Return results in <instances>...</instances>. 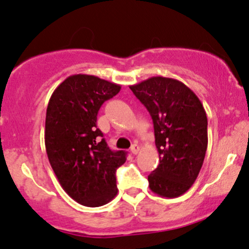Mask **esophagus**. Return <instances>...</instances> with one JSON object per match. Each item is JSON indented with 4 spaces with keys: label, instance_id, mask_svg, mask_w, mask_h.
<instances>
[{
    "label": "esophagus",
    "instance_id": "34e87169",
    "mask_svg": "<svg viewBox=\"0 0 249 249\" xmlns=\"http://www.w3.org/2000/svg\"><path fill=\"white\" fill-rule=\"evenodd\" d=\"M131 153L133 154V155L139 153V146H138V144H133V146L131 147Z\"/></svg>",
    "mask_w": 249,
    "mask_h": 249
}]
</instances>
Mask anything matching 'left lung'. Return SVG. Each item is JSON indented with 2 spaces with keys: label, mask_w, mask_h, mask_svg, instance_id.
Wrapping results in <instances>:
<instances>
[{
  "label": "left lung",
  "mask_w": 249,
  "mask_h": 249,
  "mask_svg": "<svg viewBox=\"0 0 249 249\" xmlns=\"http://www.w3.org/2000/svg\"><path fill=\"white\" fill-rule=\"evenodd\" d=\"M130 88L154 123L160 164L148 176L149 188L163 197L180 196L199 176L208 146L202 103L184 83L161 75Z\"/></svg>",
  "instance_id": "1"
}]
</instances>
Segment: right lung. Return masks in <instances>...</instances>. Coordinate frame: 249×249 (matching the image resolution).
I'll use <instances>...</instances> for the list:
<instances>
[{
	"mask_svg": "<svg viewBox=\"0 0 249 249\" xmlns=\"http://www.w3.org/2000/svg\"><path fill=\"white\" fill-rule=\"evenodd\" d=\"M121 85L90 74H73L50 96L46 112L45 144L59 184L74 201L100 207L117 195L116 170L126 161L114 152L96 128L97 112L117 95Z\"/></svg>",
	"mask_w": 249,
	"mask_h": 249,
	"instance_id": "right-lung-1",
	"label": "right lung"
}]
</instances>
